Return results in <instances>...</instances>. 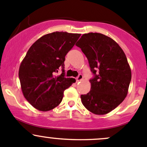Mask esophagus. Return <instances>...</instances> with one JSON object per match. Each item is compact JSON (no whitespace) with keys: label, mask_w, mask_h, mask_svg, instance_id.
Returning <instances> with one entry per match:
<instances>
[{"label":"esophagus","mask_w":147,"mask_h":147,"mask_svg":"<svg viewBox=\"0 0 147 147\" xmlns=\"http://www.w3.org/2000/svg\"><path fill=\"white\" fill-rule=\"evenodd\" d=\"M82 79H83V75L80 74V75H78V78H76V80H77V82H80V81L82 80Z\"/></svg>","instance_id":"1"}]
</instances>
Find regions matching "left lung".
<instances>
[{
  "label": "left lung",
  "instance_id": "1",
  "mask_svg": "<svg viewBox=\"0 0 147 147\" xmlns=\"http://www.w3.org/2000/svg\"><path fill=\"white\" fill-rule=\"evenodd\" d=\"M88 60L94 78L90 91L81 95L84 107L103 115L115 109L128 93L131 68L120 46L109 37L97 32L83 34L76 43Z\"/></svg>",
  "mask_w": 147,
  "mask_h": 147
}]
</instances>
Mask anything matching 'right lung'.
I'll return each instance as SVG.
<instances>
[{
    "instance_id": "obj_1",
    "label": "right lung",
    "mask_w": 147,
    "mask_h": 147,
    "mask_svg": "<svg viewBox=\"0 0 147 147\" xmlns=\"http://www.w3.org/2000/svg\"><path fill=\"white\" fill-rule=\"evenodd\" d=\"M81 34L54 32L37 40L30 47L19 68L23 94L35 109L47 112L58 106L74 78L65 77V55ZM60 69L61 75L56 76Z\"/></svg>"
}]
</instances>
